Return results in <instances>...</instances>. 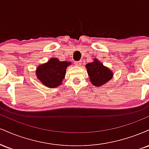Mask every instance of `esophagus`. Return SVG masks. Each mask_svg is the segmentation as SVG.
<instances>
[{
	"mask_svg": "<svg viewBox=\"0 0 149 149\" xmlns=\"http://www.w3.org/2000/svg\"><path fill=\"white\" fill-rule=\"evenodd\" d=\"M82 64V61H75V65H76V66H80V65Z\"/></svg>",
	"mask_w": 149,
	"mask_h": 149,
	"instance_id": "1",
	"label": "esophagus"
}]
</instances>
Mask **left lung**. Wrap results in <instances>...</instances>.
Wrapping results in <instances>:
<instances>
[{"instance_id":"1","label":"left lung","mask_w":149,"mask_h":149,"mask_svg":"<svg viewBox=\"0 0 149 149\" xmlns=\"http://www.w3.org/2000/svg\"><path fill=\"white\" fill-rule=\"evenodd\" d=\"M90 77V82L95 86L100 87L105 84L112 78L113 72L109 68L104 66L97 59L85 66Z\"/></svg>"}]
</instances>
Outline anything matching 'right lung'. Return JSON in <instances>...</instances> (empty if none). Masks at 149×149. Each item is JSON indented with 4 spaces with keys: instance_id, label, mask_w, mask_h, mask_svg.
<instances>
[{
    "instance_id": "1",
    "label": "right lung",
    "mask_w": 149,
    "mask_h": 149,
    "mask_svg": "<svg viewBox=\"0 0 149 149\" xmlns=\"http://www.w3.org/2000/svg\"><path fill=\"white\" fill-rule=\"evenodd\" d=\"M70 61H60L57 58H51L45 64L39 65L36 71L37 78L48 88H54L61 84Z\"/></svg>"
}]
</instances>
